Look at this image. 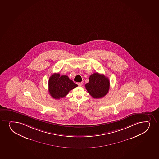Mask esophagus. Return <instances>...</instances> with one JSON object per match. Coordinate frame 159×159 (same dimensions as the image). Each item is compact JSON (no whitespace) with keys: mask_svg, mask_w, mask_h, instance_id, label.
<instances>
[{"mask_svg":"<svg viewBox=\"0 0 159 159\" xmlns=\"http://www.w3.org/2000/svg\"><path fill=\"white\" fill-rule=\"evenodd\" d=\"M77 84L78 85H79V86H82V85L83 82L77 83Z\"/></svg>","mask_w":159,"mask_h":159,"instance_id":"esophagus-1","label":"esophagus"}]
</instances>
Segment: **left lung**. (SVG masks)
<instances>
[{"label": "left lung", "mask_w": 159, "mask_h": 159, "mask_svg": "<svg viewBox=\"0 0 159 159\" xmlns=\"http://www.w3.org/2000/svg\"><path fill=\"white\" fill-rule=\"evenodd\" d=\"M85 88L92 97L99 99L108 93L110 88L109 80L103 74L93 73L89 77V82L85 84Z\"/></svg>", "instance_id": "8db88e82"}]
</instances>
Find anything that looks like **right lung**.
I'll use <instances>...</instances> for the list:
<instances>
[{
  "label": "right lung",
  "instance_id": "1",
  "mask_svg": "<svg viewBox=\"0 0 159 159\" xmlns=\"http://www.w3.org/2000/svg\"><path fill=\"white\" fill-rule=\"evenodd\" d=\"M77 86L66 75L60 76L59 73H54L50 77L48 82V89L51 97L59 99L67 95L71 89Z\"/></svg>",
  "mask_w": 159,
  "mask_h": 159
}]
</instances>
